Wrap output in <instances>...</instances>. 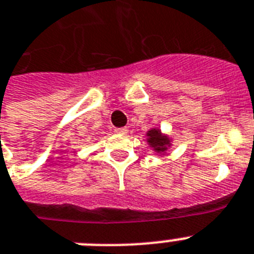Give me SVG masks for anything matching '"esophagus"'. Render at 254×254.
<instances>
[{"label":"esophagus","instance_id":"obj_1","mask_svg":"<svg viewBox=\"0 0 254 254\" xmlns=\"http://www.w3.org/2000/svg\"><path fill=\"white\" fill-rule=\"evenodd\" d=\"M114 133L125 134V133H127V128H125V127H122V128H114Z\"/></svg>","mask_w":254,"mask_h":254}]
</instances>
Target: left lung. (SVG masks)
I'll return each instance as SVG.
<instances>
[{
    "mask_svg": "<svg viewBox=\"0 0 254 254\" xmlns=\"http://www.w3.org/2000/svg\"><path fill=\"white\" fill-rule=\"evenodd\" d=\"M147 142L150 146L154 149L155 152L161 154V152L167 151L168 147L170 146V138L165 134L161 133L160 129L158 128H151L147 131Z\"/></svg>",
    "mask_w": 254,
    "mask_h": 254,
    "instance_id": "obj_1",
    "label": "left lung"
}]
</instances>
